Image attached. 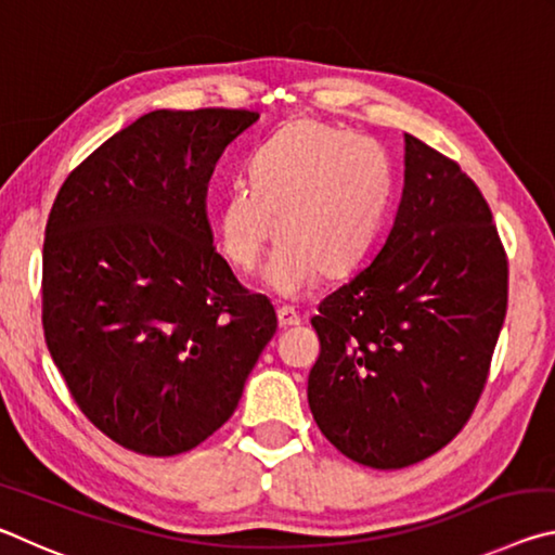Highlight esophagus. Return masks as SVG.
Instances as JSON below:
<instances>
[{"mask_svg":"<svg viewBox=\"0 0 555 555\" xmlns=\"http://www.w3.org/2000/svg\"><path fill=\"white\" fill-rule=\"evenodd\" d=\"M276 315H279V325L281 327H294L300 325V315L294 306H279L276 308Z\"/></svg>","mask_w":555,"mask_h":555,"instance_id":"34e87169","label":"esophagus"}]
</instances>
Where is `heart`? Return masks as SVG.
<instances>
[{
  "label": "heart",
  "instance_id": "b5f03b06",
  "mask_svg": "<svg viewBox=\"0 0 555 555\" xmlns=\"http://www.w3.org/2000/svg\"><path fill=\"white\" fill-rule=\"evenodd\" d=\"M249 181L232 183L220 201L222 255L251 271L276 230L267 281L281 296H296L321 271L347 274L370 249L387 205L389 162L374 139L296 121L255 154Z\"/></svg>",
  "mask_w": 555,
  "mask_h": 555
}]
</instances>
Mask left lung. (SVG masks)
<instances>
[{
  "mask_svg": "<svg viewBox=\"0 0 555 555\" xmlns=\"http://www.w3.org/2000/svg\"><path fill=\"white\" fill-rule=\"evenodd\" d=\"M403 195L379 255L318 306L308 403L354 463L397 469L473 416L500 337L509 261L473 178L403 134Z\"/></svg>",
  "mask_w": 555,
  "mask_h": 555,
  "instance_id": "left-lung-1",
  "label": "left lung"
}]
</instances>
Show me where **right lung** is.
<instances>
[{"instance_id":"right-lung-1","label":"right lung","mask_w":555,"mask_h":555,"mask_svg":"<svg viewBox=\"0 0 555 555\" xmlns=\"http://www.w3.org/2000/svg\"><path fill=\"white\" fill-rule=\"evenodd\" d=\"M259 112L156 109L65 178L46 224L41 321L78 409L139 455H178L237 409L276 333L212 244L208 183Z\"/></svg>"}]
</instances>
